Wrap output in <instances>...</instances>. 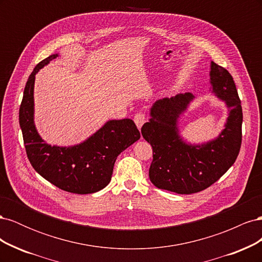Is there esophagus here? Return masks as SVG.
<instances>
[{"label":"esophagus","mask_w":262,"mask_h":262,"mask_svg":"<svg viewBox=\"0 0 262 262\" xmlns=\"http://www.w3.org/2000/svg\"><path fill=\"white\" fill-rule=\"evenodd\" d=\"M133 120H134V122H136V124H137V126H138V129L141 130L142 125H143L144 122H145V116H144L143 114L139 113V114H137L136 116H134Z\"/></svg>","instance_id":"esophagus-1"}]
</instances>
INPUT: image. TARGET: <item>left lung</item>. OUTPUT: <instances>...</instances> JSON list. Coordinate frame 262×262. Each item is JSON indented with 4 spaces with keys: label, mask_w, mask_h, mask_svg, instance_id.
Returning a JSON list of instances; mask_svg holds the SVG:
<instances>
[{
    "label": "left lung",
    "mask_w": 262,
    "mask_h": 262,
    "mask_svg": "<svg viewBox=\"0 0 262 262\" xmlns=\"http://www.w3.org/2000/svg\"><path fill=\"white\" fill-rule=\"evenodd\" d=\"M210 83L229 114L223 131L207 143L190 144L179 136L178 119L193 100L191 93L160 99L150 108V119L141 132L153 148L148 176L155 187L179 194L202 191L223 176L238 156L243 110L234 80L226 69L211 62Z\"/></svg>",
    "instance_id": "8db88e82"
}]
</instances>
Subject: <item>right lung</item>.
Instances as JSON below:
<instances>
[{
    "instance_id": "right-lung-1",
    "label": "right lung",
    "mask_w": 262,
    "mask_h": 262,
    "mask_svg": "<svg viewBox=\"0 0 262 262\" xmlns=\"http://www.w3.org/2000/svg\"><path fill=\"white\" fill-rule=\"evenodd\" d=\"M58 57L51 54L39 62L29 75L19 108V125L28 160L34 169L64 191L87 194L104 189L112 180L118 155L140 139L131 119L109 120L83 143L74 146L47 144L34 122L35 75Z\"/></svg>"
}]
</instances>
